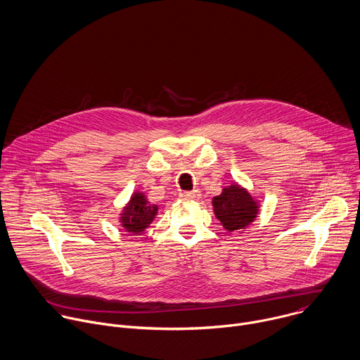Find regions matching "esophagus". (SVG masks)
<instances>
[{
  "instance_id": "34e87169",
  "label": "esophagus",
  "mask_w": 360,
  "mask_h": 360,
  "mask_svg": "<svg viewBox=\"0 0 360 360\" xmlns=\"http://www.w3.org/2000/svg\"><path fill=\"white\" fill-rule=\"evenodd\" d=\"M181 198L182 199H199L200 198V192L198 189H195L192 192H182Z\"/></svg>"
}]
</instances>
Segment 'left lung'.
I'll return each instance as SVG.
<instances>
[{
    "mask_svg": "<svg viewBox=\"0 0 360 360\" xmlns=\"http://www.w3.org/2000/svg\"><path fill=\"white\" fill-rule=\"evenodd\" d=\"M214 216L227 231L243 230L259 214V202L238 184L223 188L221 193L212 200Z\"/></svg>",
    "mask_w": 360,
    "mask_h": 360,
    "instance_id": "obj_1",
    "label": "left lung"
}]
</instances>
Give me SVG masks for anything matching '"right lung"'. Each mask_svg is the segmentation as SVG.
Returning <instances> with one entry per match:
<instances>
[{
    "mask_svg": "<svg viewBox=\"0 0 360 360\" xmlns=\"http://www.w3.org/2000/svg\"><path fill=\"white\" fill-rule=\"evenodd\" d=\"M158 213V205H153L147 200L143 192H134L130 202L120 213V221L129 233H143L154 220Z\"/></svg>",
    "mask_w": 360,
    "mask_h": 360,
    "instance_id": "1",
    "label": "right lung"
}]
</instances>
